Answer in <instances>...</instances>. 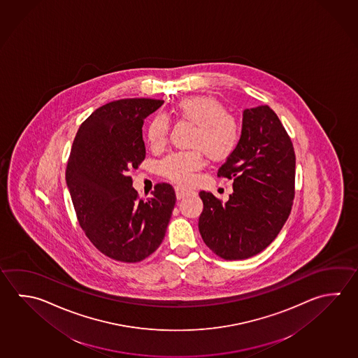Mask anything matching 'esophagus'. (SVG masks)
<instances>
[{"instance_id":"34e87169","label":"esophagus","mask_w":358,"mask_h":358,"mask_svg":"<svg viewBox=\"0 0 358 358\" xmlns=\"http://www.w3.org/2000/svg\"><path fill=\"white\" fill-rule=\"evenodd\" d=\"M176 194L178 199H182L188 195L193 194V192L188 190V189L182 188V187H176Z\"/></svg>"}]
</instances>
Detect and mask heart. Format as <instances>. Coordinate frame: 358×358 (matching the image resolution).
I'll use <instances>...</instances> for the list:
<instances>
[{
    "label": "heart",
    "mask_w": 358,
    "mask_h": 358,
    "mask_svg": "<svg viewBox=\"0 0 358 358\" xmlns=\"http://www.w3.org/2000/svg\"><path fill=\"white\" fill-rule=\"evenodd\" d=\"M176 116L196 124L192 146L202 150L213 162H222L234 154L240 141L241 130L237 121L227 115V108L215 97L193 96L182 98L174 106ZM169 120L156 115L150 120L146 138L152 149H162L168 141ZM201 150L176 152L164 159L162 173L178 184H189L195 171L203 168Z\"/></svg>",
    "instance_id": "b5f03b06"
}]
</instances>
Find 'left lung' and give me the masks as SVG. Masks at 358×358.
Wrapping results in <instances>:
<instances>
[{
  "label": "left lung",
  "instance_id": "obj_1",
  "mask_svg": "<svg viewBox=\"0 0 358 358\" xmlns=\"http://www.w3.org/2000/svg\"><path fill=\"white\" fill-rule=\"evenodd\" d=\"M218 176L234 180V193L226 203L199 193V232L222 259H248L275 240L293 206V143L268 106L243 110L240 141Z\"/></svg>",
  "mask_w": 358,
  "mask_h": 358
}]
</instances>
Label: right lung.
I'll list each match as a JSON object with an SVG mask.
<instances>
[{"instance_id":"right-lung-1","label":"right lung","mask_w":358,"mask_h":358,"mask_svg":"<svg viewBox=\"0 0 358 358\" xmlns=\"http://www.w3.org/2000/svg\"><path fill=\"white\" fill-rule=\"evenodd\" d=\"M163 103L129 98L104 104L80 124L73 141L65 180L79 224L113 260L138 262L156 251L176 206L170 184H157L143 201L129 176L146 155L143 120Z\"/></svg>"}]
</instances>
